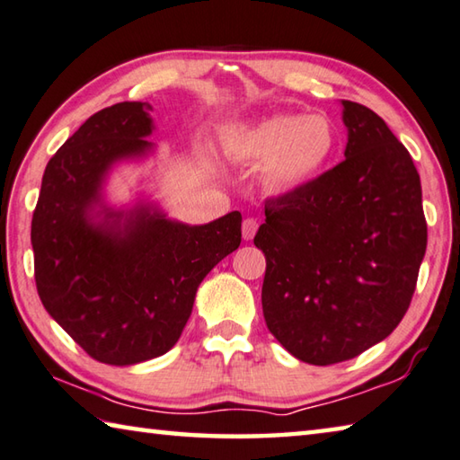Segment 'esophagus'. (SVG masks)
Returning <instances> with one entry per match:
<instances>
[{"label": "esophagus", "instance_id": "1", "mask_svg": "<svg viewBox=\"0 0 460 460\" xmlns=\"http://www.w3.org/2000/svg\"><path fill=\"white\" fill-rule=\"evenodd\" d=\"M257 227H259V223L255 219H252V217H247V219L243 221V227H241V231H243V239L252 241L255 237Z\"/></svg>", "mask_w": 460, "mask_h": 460}]
</instances>
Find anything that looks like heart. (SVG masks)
Segmentation results:
<instances>
[{
    "label": "heart",
    "mask_w": 460,
    "mask_h": 460,
    "mask_svg": "<svg viewBox=\"0 0 460 460\" xmlns=\"http://www.w3.org/2000/svg\"><path fill=\"white\" fill-rule=\"evenodd\" d=\"M237 153L261 164L265 187L299 190L323 174L338 150V135L325 116L273 114L237 138Z\"/></svg>",
    "instance_id": "heart-1"
}]
</instances>
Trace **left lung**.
I'll use <instances>...</instances> for the list:
<instances>
[{
	"label": "left lung",
	"mask_w": 460,
	"mask_h": 460,
	"mask_svg": "<svg viewBox=\"0 0 460 460\" xmlns=\"http://www.w3.org/2000/svg\"><path fill=\"white\" fill-rule=\"evenodd\" d=\"M346 161L265 201L253 239L265 253L261 304L297 360L360 356L402 320L427 252L419 171L378 114L341 100Z\"/></svg>",
	"instance_id": "8db88e82"
}]
</instances>
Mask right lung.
<instances>
[{
    "mask_svg": "<svg viewBox=\"0 0 460 460\" xmlns=\"http://www.w3.org/2000/svg\"><path fill=\"white\" fill-rule=\"evenodd\" d=\"M148 102H120L82 124L49 158L31 219L46 312L98 362L132 366L169 352L205 275L241 243V213L172 221L153 203H104L114 164L153 153Z\"/></svg>",
    "mask_w": 460,
    "mask_h": 460,
    "instance_id": "1",
    "label": "right lung"
}]
</instances>
